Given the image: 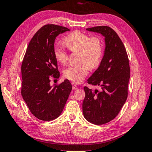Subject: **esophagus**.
Here are the masks:
<instances>
[{
    "mask_svg": "<svg viewBox=\"0 0 152 152\" xmlns=\"http://www.w3.org/2000/svg\"><path fill=\"white\" fill-rule=\"evenodd\" d=\"M77 89H78V86H77L76 85H73L72 86V90L75 91V90H77Z\"/></svg>",
    "mask_w": 152,
    "mask_h": 152,
    "instance_id": "esophagus-1",
    "label": "esophagus"
}]
</instances>
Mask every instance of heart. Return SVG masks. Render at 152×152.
Segmentation results:
<instances>
[{
	"label": "heart",
	"mask_w": 152,
	"mask_h": 152,
	"mask_svg": "<svg viewBox=\"0 0 152 152\" xmlns=\"http://www.w3.org/2000/svg\"><path fill=\"white\" fill-rule=\"evenodd\" d=\"M63 42L72 52H79V64L69 66L64 70V75L75 83H80L88 73L90 69L99 66L102 60L103 48L102 41L99 37H90L80 31H74L66 36ZM56 60L62 64L67 61L66 50L56 47L54 50Z\"/></svg>",
	"instance_id": "1"
}]
</instances>
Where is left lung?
<instances>
[{
	"mask_svg": "<svg viewBox=\"0 0 152 152\" xmlns=\"http://www.w3.org/2000/svg\"><path fill=\"white\" fill-rule=\"evenodd\" d=\"M104 37L105 49L100 65L88 83L99 86L101 90L84 87L85 97L83 103L84 116L89 122L102 125L115 118L126 102L130 67L128 56L122 40L114 30L107 26L86 28Z\"/></svg>",
	"mask_w": 152,
	"mask_h": 152,
	"instance_id": "obj_1",
	"label": "left lung"
}]
</instances>
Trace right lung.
<instances>
[{"label":"right lung","instance_id":"obj_1","mask_svg":"<svg viewBox=\"0 0 152 152\" xmlns=\"http://www.w3.org/2000/svg\"><path fill=\"white\" fill-rule=\"evenodd\" d=\"M70 30L56 25H45L30 40L21 65V95L30 112L39 120L50 121L61 114L72 86L69 80L50 86V79H58L55 40Z\"/></svg>","mask_w":152,"mask_h":152}]
</instances>
